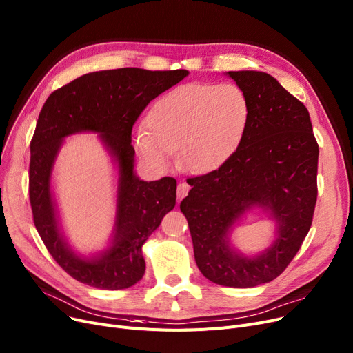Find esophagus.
Returning a JSON list of instances; mask_svg holds the SVG:
<instances>
[{"mask_svg":"<svg viewBox=\"0 0 353 353\" xmlns=\"http://www.w3.org/2000/svg\"><path fill=\"white\" fill-rule=\"evenodd\" d=\"M189 190H190V186H189L188 183H184V181L179 183V186H177V200H181L183 197H186Z\"/></svg>","mask_w":353,"mask_h":353,"instance_id":"esophagus-1","label":"esophagus"}]
</instances>
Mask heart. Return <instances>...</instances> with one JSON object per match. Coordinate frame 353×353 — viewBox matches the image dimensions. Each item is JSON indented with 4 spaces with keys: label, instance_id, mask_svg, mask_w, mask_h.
<instances>
[{
    "label": "heart",
    "instance_id": "heart-1",
    "mask_svg": "<svg viewBox=\"0 0 353 353\" xmlns=\"http://www.w3.org/2000/svg\"><path fill=\"white\" fill-rule=\"evenodd\" d=\"M250 117L246 92L233 83H190L159 99L134 134V147L156 169L179 161L192 173L223 164L242 140Z\"/></svg>",
    "mask_w": 353,
    "mask_h": 353
}]
</instances>
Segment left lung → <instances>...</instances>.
Segmentation results:
<instances>
[{
	"label": "left lung",
	"mask_w": 353,
	"mask_h": 353,
	"mask_svg": "<svg viewBox=\"0 0 353 353\" xmlns=\"http://www.w3.org/2000/svg\"><path fill=\"white\" fill-rule=\"evenodd\" d=\"M250 104L246 132L217 170L192 177L180 203L197 268L213 283L253 288L276 279L301 249L318 197L319 145L309 111L262 71H229ZM253 205L276 223V239L248 258L230 246L235 221Z\"/></svg>",
	"instance_id": "1"
}]
</instances>
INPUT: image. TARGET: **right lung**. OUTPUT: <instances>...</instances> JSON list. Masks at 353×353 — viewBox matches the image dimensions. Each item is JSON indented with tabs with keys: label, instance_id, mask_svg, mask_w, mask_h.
<instances>
[{
	"label": "right lung",
	"instance_id": "add662e5",
	"mask_svg": "<svg viewBox=\"0 0 353 353\" xmlns=\"http://www.w3.org/2000/svg\"><path fill=\"white\" fill-rule=\"evenodd\" d=\"M188 70L117 68L84 74L51 92L30 144V203L47 250L71 277L97 289L136 285L144 274L143 245L176 206L177 181L140 180L134 173L132 130L153 99L180 83ZM99 132L119 169L118 209L112 245L87 259L72 252L59 230L50 193V172L63 137Z\"/></svg>",
	"mask_w": 353,
	"mask_h": 353
}]
</instances>
